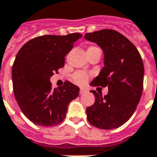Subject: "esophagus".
<instances>
[{
  "mask_svg": "<svg viewBox=\"0 0 157 157\" xmlns=\"http://www.w3.org/2000/svg\"><path fill=\"white\" fill-rule=\"evenodd\" d=\"M86 92V90L85 89H83V88H81V89H80V94H85Z\"/></svg>",
  "mask_w": 157,
  "mask_h": 157,
  "instance_id": "34e87169",
  "label": "esophagus"
}]
</instances>
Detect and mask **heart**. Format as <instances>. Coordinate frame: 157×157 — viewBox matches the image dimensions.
<instances>
[{
  "label": "heart",
  "mask_w": 157,
  "mask_h": 157,
  "mask_svg": "<svg viewBox=\"0 0 157 157\" xmlns=\"http://www.w3.org/2000/svg\"><path fill=\"white\" fill-rule=\"evenodd\" d=\"M92 48H97L90 47L88 49H92ZM72 80L77 85H84V84L86 82L87 80H88V76L86 73H84V72L77 71L76 73H74V75L72 76Z\"/></svg>",
  "instance_id": "obj_1"
}]
</instances>
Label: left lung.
Masks as SVG:
<instances>
[{"instance_id": "1", "label": "left lung", "mask_w": 157, "mask_h": 157, "mask_svg": "<svg viewBox=\"0 0 157 157\" xmlns=\"http://www.w3.org/2000/svg\"><path fill=\"white\" fill-rule=\"evenodd\" d=\"M104 52V67L91 81L92 86L108 87L103 97L91 90L95 100L86 109L93 126L113 129L122 126L133 114L142 96L144 67L137 48L126 37L113 29H101L84 36Z\"/></svg>"}]
</instances>
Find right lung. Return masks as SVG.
Returning a JSON list of instances; mask_svg holds the SVG:
<instances>
[{"instance_id": "right-lung-1", "label": "right lung", "mask_w": 157, "mask_h": 157, "mask_svg": "<svg viewBox=\"0 0 157 157\" xmlns=\"http://www.w3.org/2000/svg\"><path fill=\"white\" fill-rule=\"evenodd\" d=\"M79 33L44 35L28 41L18 52L12 67L15 100L23 113L36 125L56 126L65 118L78 86L66 81L52 89L50 78L65 64V57L81 38Z\"/></svg>"}]
</instances>
